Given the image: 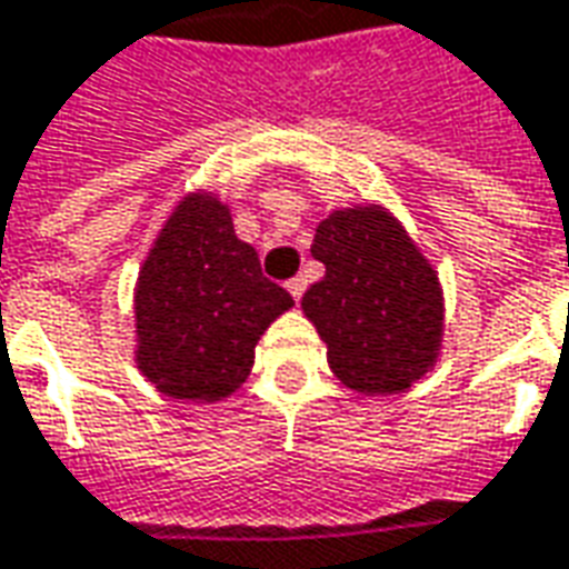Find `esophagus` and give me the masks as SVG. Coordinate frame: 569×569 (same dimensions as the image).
I'll return each mask as SVG.
<instances>
[{"mask_svg": "<svg viewBox=\"0 0 569 569\" xmlns=\"http://www.w3.org/2000/svg\"><path fill=\"white\" fill-rule=\"evenodd\" d=\"M286 289H289V292H292V299L299 301L301 296H305V289H308V280H305V277H292V280H289V283H286Z\"/></svg>", "mask_w": 569, "mask_h": 569, "instance_id": "34e87169", "label": "esophagus"}]
</instances>
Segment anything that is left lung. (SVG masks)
Returning <instances> with one entry per match:
<instances>
[{
    "label": "left lung",
    "instance_id": "1",
    "mask_svg": "<svg viewBox=\"0 0 569 569\" xmlns=\"http://www.w3.org/2000/svg\"><path fill=\"white\" fill-rule=\"evenodd\" d=\"M311 254L327 273L301 308L336 377L365 396L420 380L439 351L442 292L405 230L380 208L333 211L317 227Z\"/></svg>",
    "mask_w": 569,
    "mask_h": 569
}]
</instances>
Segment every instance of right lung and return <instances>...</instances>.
<instances>
[{"label":"right lung","mask_w":569,"mask_h":569,"mask_svg":"<svg viewBox=\"0 0 569 569\" xmlns=\"http://www.w3.org/2000/svg\"><path fill=\"white\" fill-rule=\"evenodd\" d=\"M292 296L261 273L230 211L192 196L164 223L137 286L139 367L171 398L218 401L249 377L254 346Z\"/></svg>","instance_id":"right-lung-1"}]
</instances>
